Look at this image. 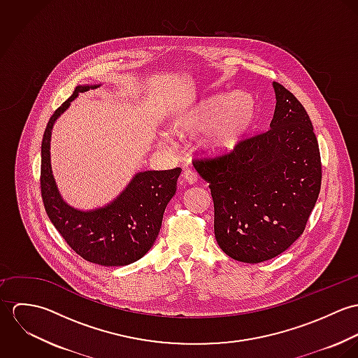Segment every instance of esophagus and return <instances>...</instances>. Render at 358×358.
Returning <instances> with one entry per match:
<instances>
[{"label": "esophagus", "instance_id": "34e87169", "mask_svg": "<svg viewBox=\"0 0 358 358\" xmlns=\"http://www.w3.org/2000/svg\"><path fill=\"white\" fill-rule=\"evenodd\" d=\"M183 179H185V182H187L189 185H194L197 180H199V175H197V172H194L193 169H185V172H183Z\"/></svg>", "mask_w": 358, "mask_h": 358}]
</instances>
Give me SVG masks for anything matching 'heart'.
<instances>
[{
	"label": "heart",
	"instance_id": "1",
	"mask_svg": "<svg viewBox=\"0 0 358 358\" xmlns=\"http://www.w3.org/2000/svg\"><path fill=\"white\" fill-rule=\"evenodd\" d=\"M256 118V102L248 92L217 94L201 99L173 122L182 136L205 134L204 146L212 153L233 150L250 132ZM164 141L169 139L164 134Z\"/></svg>",
	"mask_w": 358,
	"mask_h": 358
}]
</instances>
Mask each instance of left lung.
I'll return each mask as SVG.
<instances>
[{"label": "left lung", "instance_id": "1", "mask_svg": "<svg viewBox=\"0 0 358 358\" xmlns=\"http://www.w3.org/2000/svg\"><path fill=\"white\" fill-rule=\"evenodd\" d=\"M270 129L231 153L194 159L209 183L215 238L226 255L259 263L287 251L303 233L321 189V157L308 114L273 83Z\"/></svg>", "mask_w": 358, "mask_h": 358}]
</instances>
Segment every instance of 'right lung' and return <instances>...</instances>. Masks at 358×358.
<instances>
[{
	"label": "right lung",
	"instance_id": "right-lung-1",
	"mask_svg": "<svg viewBox=\"0 0 358 358\" xmlns=\"http://www.w3.org/2000/svg\"><path fill=\"white\" fill-rule=\"evenodd\" d=\"M98 87L78 85L48 121L41 145V194L52 224L76 254L101 266H125L153 247L182 169L138 172L113 201L95 209L83 210L67 204L52 173V129L78 94Z\"/></svg>",
	"mask_w": 358,
	"mask_h": 358
}]
</instances>
